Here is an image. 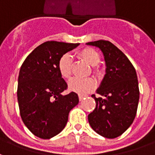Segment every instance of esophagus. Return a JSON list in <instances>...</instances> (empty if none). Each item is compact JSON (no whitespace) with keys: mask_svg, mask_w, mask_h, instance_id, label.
Instances as JSON below:
<instances>
[{"mask_svg":"<svg viewBox=\"0 0 155 155\" xmlns=\"http://www.w3.org/2000/svg\"><path fill=\"white\" fill-rule=\"evenodd\" d=\"M85 96H86V95H84V94H79V100H80V101H82Z\"/></svg>","mask_w":155,"mask_h":155,"instance_id":"1","label":"esophagus"}]
</instances>
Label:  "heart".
I'll use <instances>...</instances> for the list:
<instances>
[{
  "mask_svg": "<svg viewBox=\"0 0 155 155\" xmlns=\"http://www.w3.org/2000/svg\"><path fill=\"white\" fill-rule=\"evenodd\" d=\"M78 55L87 62L88 64L93 66L94 74H100V69L97 64L101 61V55L97 51L93 48H84L83 50L78 52ZM58 71L60 72L62 77L64 79H70L72 75V67H73V61L72 58L69 54H64L61 55L58 61ZM95 81L89 78V79H77L74 78L69 82V90L78 94H86L95 88Z\"/></svg>",
  "mask_w": 155,
  "mask_h": 155,
  "instance_id": "b5f03b06",
  "label": "heart"
}]
</instances>
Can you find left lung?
<instances>
[{
  "instance_id": "obj_1",
  "label": "left lung",
  "mask_w": 155,
  "mask_h": 155,
  "mask_svg": "<svg viewBox=\"0 0 155 155\" xmlns=\"http://www.w3.org/2000/svg\"><path fill=\"white\" fill-rule=\"evenodd\" d=\"M86 44L101 49L106 64V74L97 90L101 97L92 94L96 106L88 120L100 135L114 139L132 124L136 115L140 99L136 71L126 55L110 41Z\"/></svg>"
}]
</instances>
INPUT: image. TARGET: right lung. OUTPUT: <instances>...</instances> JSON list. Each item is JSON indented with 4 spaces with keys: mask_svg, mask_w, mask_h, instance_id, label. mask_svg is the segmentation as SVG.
I'll return each mask as SVG.
<instances>
[{
    "mask_svg": "<svg viewBox=\"0 0 155 155\" xmlns=\"http://www.w3.org/2000/svg\"><path fill=\"white\" fill-rule=\"evenodd\" d=\"M79 43L46 41L23 62L18 77L17 100L22 121L35 136L48 140L63 130L78 94H61L67 84L58 71V61Z\"/></svg>",
    "mask_w": 155,
    "mask_h": 155,
    "instance_id": "add662e5",
    "label": "right lung"
}]
</instances>
